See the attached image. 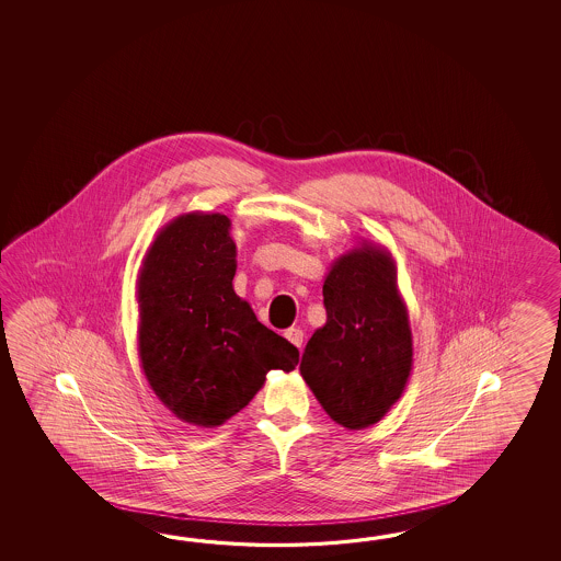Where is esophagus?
I'll return each instance as SVG.
<instances>
[{"instance_id":"1","label":"esophagus","mask_w":561,"mask_h":561,"mask_svg":"<svg viewBox=\"0 0 561 561\" xmlns=\"http://www.w3.org/2000/svg\"><path fill=\"white\" fill-rule=\"evenodd\" d=\"M285 336L293 343V345L302 346V339H305V334H302V331L300 329H286Z\"/></svg>"}]
</instances>
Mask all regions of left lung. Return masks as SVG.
Segmentation results:
<instances>
[{
  "instance_id": "8db88e82",
  "label": "left lung",
  "mask_w": 561,
  "mask_h": 561,
  "mask_svg": "<svg viewBox=\"0 0 561 561\" xmlns=\"http://www.w3.org/2000/svg\"><path fill=\"white\" fill-rule=\"evenodd\" d=\"M322 297L327 322L310 336L300 375L334 423L367 430L399 401L413 369L393 254L363 240L334 259Z\"/></svg>"
}]
</instances>
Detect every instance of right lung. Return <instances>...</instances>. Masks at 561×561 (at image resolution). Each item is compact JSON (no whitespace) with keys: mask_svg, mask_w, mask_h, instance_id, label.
Masks as SVG:
<instances>
[{"mask_svg":"<svg viewBox=\"0 0 561 561\" xmlns=\"http://www.w3.org/2000/svg\"><path fill=\"white\" fill-rule=\"evenodd\" d=\"M234 273L230 218L188 213L158 230L136 280L146 381L180 421L206 430L249 405L268 370L298 363L297 346L234 293Z\"/></svg>","mask_w":561,"mask_h":561,"instance_id":"right-lung-1","label":"right lung"}]
</instances>
